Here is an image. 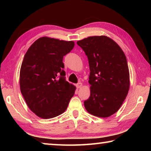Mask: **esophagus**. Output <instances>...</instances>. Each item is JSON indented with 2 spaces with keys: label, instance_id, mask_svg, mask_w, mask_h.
Returning <instances> with one entry per match:
<instances>
[{
  "label": "esophagus",
  "instance_id": "obj_1",
  "mask_svg": "<svg viewBox=\"0 0 151 151\" xmlns=\"http://www.w3.org/2000/svg\"><path fill=\"white\" fill-rule=\"evenodd\" d=\"M82 86H83V84H82L81 83H77V84H76V88H81Z\"/></svg>",
  "mask_w": 151,
  "mask_h": 151
}]
</instances>
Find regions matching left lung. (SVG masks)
<instances>
[{
  "instance_id": "left-lung-1",
  "label": "left lung",
  "mask_w": 151,
  "mask_h": 151,
  "mask_svg": "<svg viewBox=\"0 0 151 151\" xmlns=\"http://www.w3.org/2000/svg\"><path fill=\"white\" fill-rule=\"evenodd\" d=\"M87 56L91 95L84 102L89 113L109 117L118 111L129 90V70L126 56L113 40L94 36L78 40Z\"/></svg>"
}]
</instances>
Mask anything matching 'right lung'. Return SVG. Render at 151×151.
I'll use <instances>...</instances> for the list:
<instances>
[{
  "label": "right lung",
  "instance_id": "1",
  "mask_svg": "<svg viewBox=\"0 0 151 151\" xmlns=\"http://www.w3.org/2000/svg\"><path fill=\"white\" fill-rule=\"evenodd\" d=\"M73 41L41 37L30 46L20 71V88L29 108L42 119L60 115L67 109L76 87L66 81L63 57Z\"/></svg>",
  "mask_w": 151,
  "mask_h": 151
}]
</instances>
